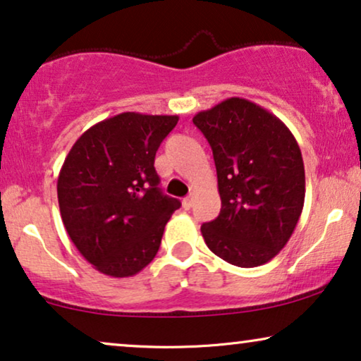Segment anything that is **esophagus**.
<instances>
[{"label":"esophagus","mask_w":361,"mask_h":361,"mask_svg":"<svg viewBox=\"0 0 361 361\" xmlns=\"http://www.w3.org/2000/svg\"><path fill=\"white\" fill-rule=\"evenodd\" d=\"M192 205H194V197L192 195H189V197H185L184 200H182V207H184L185 210H189V209H192Z\"/></svg>","instance_id":"esophagus-1"}]
</instances>
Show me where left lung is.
Segmentation results:
<instances>
[{"instance_id": "8db88e82", "label": "left lung", "mask_w": 361, "mask_h": 361, "mask_svg": "<svg viewBox=\"0 0 361 361\" xmlns=\"http://www.w3.org/2000/svg\"><path fill=\"white\" fill-rule=\"evenodd\" d=\"M214 152L220 214L202 225L212 253L240 268L268 263L302 214L305 172L289 128L256 103L231 97L192 118Z\"/></svg>"}]
</instances>
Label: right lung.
<instances>
[{"instance_id": "right-lung-1", "label": "right lung", "mask_w": 361, "mask_h": 361, "mask_svg": "<svg viewBox=\"0 0 361 361\" xmlns=\"http://www.w3.org/2000/svg\"><path fill=\"white\" fill-rule=\"evenodd\" d=\"M177 115L126 111L83 133L57 179L61 216L72 243L111 278L140 273L154 259L164 226L180 207L161 192L156 151Z\"/></svg>"}]
</instances>
